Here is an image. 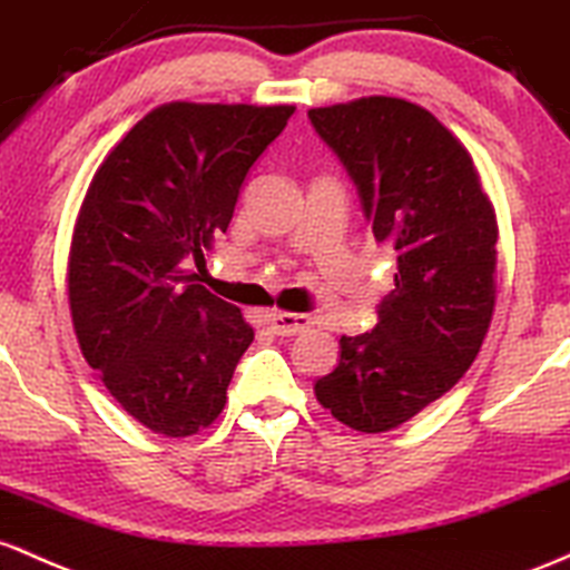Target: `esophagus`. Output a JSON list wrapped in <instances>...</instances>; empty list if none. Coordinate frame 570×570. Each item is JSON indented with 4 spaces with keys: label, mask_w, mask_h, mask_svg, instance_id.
<instances>
[{
    "label": "esophagus",
    "mask_w": 570,
    "mask_h": 570,
    "mask_svg": "<svg viewBox=\"0 0 570 570\" xmlns=\"http://www.w3.org/2000/svg\"><path fill=\"white\" fill-rule=\"evenodd\" d=\"M268 325H272V331L277 336H296L312 328V317L298 315V312H274L268 317Z\"/></svg>",
    "instance_id": "34e87169"
}]
</instances>
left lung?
I'll return each mask as SVG.
<instances>
[{"instance_id":"obj_1","label":"left lung","mask_w":570,"mask_h":570,"mask_svg":"<svg viewBox=\"0 0 570 570\" xmlns=\"http://www.w3.org/2000/svg\"><path fill=\"white\" fill-rule=\"evenodd\" d=\"M342 158L376 242L399 253L380 323L342 336L315 382L320 406L353 431L385 433L458 385L495 312L498 220L474 158L444 124L399 96L309 110Z\"/></svg>"}]
</instances>
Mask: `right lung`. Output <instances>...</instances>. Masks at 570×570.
Here are the masks:
<instances>
[{
  "label": "right lung",
  "instance_id": "right-lung-1",
  "mask_svg": "<svg viewBox=\"0 0 570 570\" xmlns=\"http://www.w3.org/2000/svg\"><path fill=\"white\" fill-rule=\"evenodd\" d=\"M293 112L169 101L107 153L88 185L67 261L75 336L112 399L153 433L194 436L226 406L255 334L188 264L204 266L247 171Z\"/></svg>",
  "mask_w": 570,
  "mask_h": 570
}]
</instances>
